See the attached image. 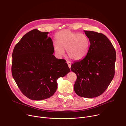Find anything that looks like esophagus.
<instances>
[{"label":"esophagus","instance_id":"34e87169","mask_svg":"<svg viewBox=\"0 0 126 126\" xmlns=\"http://www.w3.org/2000/svg\"><path fill=\"white\" fill-rule=\"evenodd\" d=\"M67 64H68V67H69V68H71V63L70 62H69V61H67Z\"/></svg>","mask_w":126,"mask_h":126}]
</instances>
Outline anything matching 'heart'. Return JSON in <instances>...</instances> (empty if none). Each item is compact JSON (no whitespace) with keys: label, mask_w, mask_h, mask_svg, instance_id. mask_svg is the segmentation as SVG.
<instances>
[{"label":"heart","mask_w":126,"mask_h":126,"mask_svg":"<svg viewBox=\"0 0 126 126\" xmlns=\"http://www.w3.org/2000/svg\"><path fill=\"white\" fill-rule=\"evenodd\" d=\"M56 38L57 42H54L53 48L56 55L59 57L64 54L71 59L79 60L83 58L87 53L89 47V40L84 34H79L66 29L59 32Z\"/></svg>","instance_id":"obj_1"}]
</instances>
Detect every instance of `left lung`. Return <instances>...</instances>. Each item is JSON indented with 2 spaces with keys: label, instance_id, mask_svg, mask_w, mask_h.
<instances>
[{
  "label": "left lung",
  "instance_id": "obj_1",
  "mask_svg": "<svg viewBox=\"0 0 126 126\" xmlns=\"http://www.w3.org/2000/svg\"><path fill=\"white\" fill-rule=\"evenodd\" d=\"M90 45L86 56L72 64L71 71L77 75L74 86L79 96L92 98L102 95L115 75L116 53L105 35L84 30Z\"/></svg>",
  "mask_w": 126,
  "mask_h": 126
}]
</instances>
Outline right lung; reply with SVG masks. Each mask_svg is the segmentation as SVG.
Returning a JSON list of instances; mask_svg holds the SVG:
<instances>
[{
	"mask_svg": "<svg viewBox=\"0 0 126 126\" xmlns=\"http://www.w3.org/2000/svg\"><path fill=\"white\" fill-rule=\"evenodd\" d=\"M48 32L33 29L25 34L12 53V75L21 92L33 100L53 96L57 79L70 71L64 59L53 54V42Z\"/></svg>",
	"mask_w": 126,
	"mask_h": 126,
	"instance_id": "obj_1",
	"label": "right lung"
}]
</instances>
